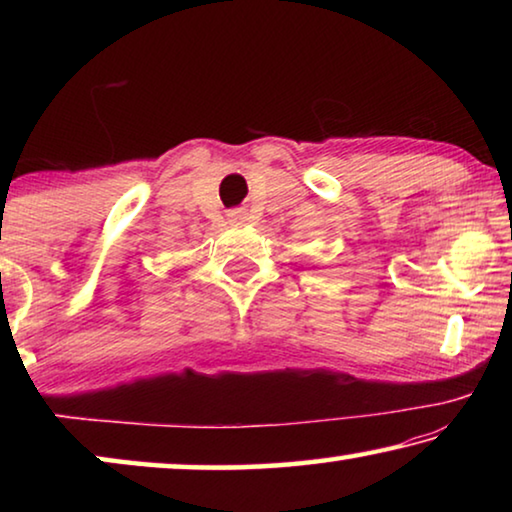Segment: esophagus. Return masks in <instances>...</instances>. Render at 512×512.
Masks as SVG:
<instances>
[{"label": "esophagus", "instance_id": "obj_1", "mask_svg": "<svg viewBox=\"0 0 512 512\" xmlns=\"http://www.w3.org/2000/svg\"><path fill=\"white\" fill-rule=\"evenodd\" d=\"M228 221L235 223V225H241L248 221V212L244 210V207H237V210H230L228 212Z\"/></svg>", "mask_w": 512, "mask_h": 512}]
</instances>
